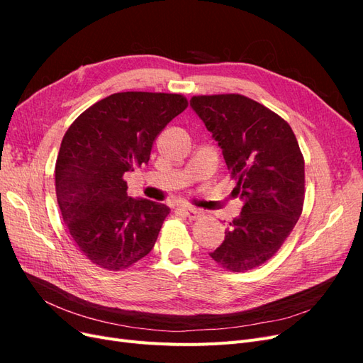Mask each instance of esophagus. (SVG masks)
<instances>
[{
  "instance_id": "34e87169",
  "label": "esophagus",
  "mask_w": 363,
  "mask_h": 363,
  "mask_svg": "<svg viewBox=\"0 0 363 363\" xmlns=\"http://www.w3.org/2000/svg\"><path fill=\"white\" fill-rule=\"evenodd\" d=\"M180 212L189 219H199L201 216V212L196 211V208L194 207H189V206H182L180 207Z\"/></svg>"
}]
</instances>
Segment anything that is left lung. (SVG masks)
<instances>
[{
    "mask_svg": "<svg viewBox=\"0 0 363 363\" xmlns=\"http://www.w3.org/2000/svg\"><path fill=\"white\" fill-rule=\"evenodd\" d=\"M191 107L223 150L233 194L244 203L211 257L228 271L252 269L276 255L301 215L298 142L286 121L244 95L192 96Z\"/></svg>",
    "mask_w": 363,
    "mask_h": 363,
    "instance_id": "obj_1",
    "label": "left lung"
}]
</instances>
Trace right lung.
I'll use <instances>...</instances> for the list:
<instances>
[{"instance_id": "1", "label": "right lung", "mask_w": 363, "mask_h": 363, "mask_svg": "<svg viewBox=\"0 0 363 363\" xmlns=\"http://www.w3.org/2000/svg\"><path fill=\"white\" fill-rule=\"evenodd\" d=\"M186 107L179 94L118 92L91 106L65 133L57 203L75 244L100 268L125 269L155 247L169 207L131 199L124 174L148 163L152 142Z\"/></svg>"}]
</instances>
